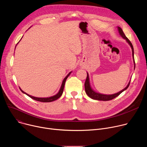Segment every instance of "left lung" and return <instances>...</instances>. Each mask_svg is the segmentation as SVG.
I'll use <instances>...</instances> for the list:
<instances>
[{
	"instance_id": "obj_1",
	"label": "left lung",
	"mask_w": 147,
	"mask_h": 147,
	"mask_svg": "<svg viewBox=\"0 0 147 147\" xmlns=\"http://www.w3.org/2000/svg\"><path fill=\"white\" fill-rule=\"evenodd\" d=\"M117 29H118V31L119 33L120 34V35L124 39H125L127 42L129 44V45L131 47V49H132V55H133V61H134V69H135V61H134V48L133 47L132 44L131 43V42L130 41V40L125 36V34H124L123 30H121V28L119 27H117ZM87 78L84 84L85 86V90H86V92L87 94V95L92 98V99H95V100H103V101H106V100H112L113 99H114L115 98L117 97V96H119L121 92H123L124 91H125V90H127V88L129 87L130 83V81H129V84H127V86H126V87H125L123 90H122L121 91L114 94H111V95H106V94H100V93H98L96 92H95V91H94L92 90V88L91 87L90 85V78H89V74L87 72Z\"/></svg>"
}]
</instances>
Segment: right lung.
Listing matches in <instances>:
<instances>
[{"label":"right lung","mask_w":147,"mask_h":147,"mask_svg":"<svg viewBox=\"0 0 147 147\" xmlns=\"http://www.w3.org/2000/svg\"><path fill=\"white\" fill-rule=\"evenodd\" d=\"M18 43H17V44H18ZM71 71H70V72L66 76V77L63 79V80L62 84H61L59 92H58L56 95H53V96H50V97H47V98H38V97H35V96H31V95H30L27 94L26 92H24L20 88V90H21V91H22L23 93L26 94L27 96H28L29 97H30L31 98H32V99H34V100H35L39 101V102H52V101H54V100L57 99L58 98H59L61 96V95H62L63 92V89H64V87H65V85L67 77H68L70 76V74H71Z\"/></svg>","instance_id":"add662e5"}]
</instances>
